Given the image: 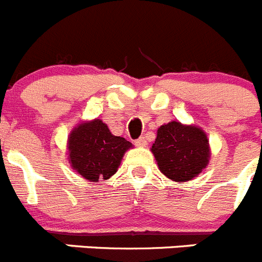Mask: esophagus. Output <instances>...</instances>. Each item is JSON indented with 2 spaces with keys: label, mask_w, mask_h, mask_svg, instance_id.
Returning a JSON list of instances; mask_svg holds the SVG:
<instances>
[{
  "label": "esophagus",
  "mask_w": 262,
  "mask_h": 262,
  "mask_svg": "<svg viewBox=\"0 0 262 262\" xmlns=\"http://www.w3.org/2000/svg\"><path fill=\"white\" fill-rule=\"evenodd\" d=\"M146 145H147V141H146L145 137H141V138H138L136 141L137 147H146Z\"/></svg>",
  "instance_id": "34e87169"
}]
</instances>
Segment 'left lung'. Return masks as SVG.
Listing matches in <instances>:
<instances>
[{
    "label": "left lung",
    "instance_id": "8db88e82",
    "mask_svg": "<svg viewBox=\"0 0 262 262\" xmlns=\"http://www.w3.org/2000/svg\"><path fill=\"white\" fill-rule=\"evenodd\" d=\"M151 152L165 177L174 182H187L209 164L211 146L202 128L173 120L158 129Z\"/></svg>",
    "mask_w": 262,
    "mask_h": 262
}]
</instances>
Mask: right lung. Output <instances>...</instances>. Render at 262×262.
Segmentation results:
<instances>
[{
    "mask_svg": "<svg viewBox=\"0 0 262 262\" xmlns=\"http://www.w3.org/2000/svg\"><path fill=\"white\" fill-rule=\"evenodd\" d=\"M133 148L129 141L110 132L101 119L79 123L67 139L71 168L89 182L108 180L119 169L124 154Z\"/></svg>",
    "mask_w": 262,
    "mask_h": 262,
    "instance_id": "add662e5",
    "label": "right lung"
}]
</instances>
